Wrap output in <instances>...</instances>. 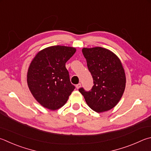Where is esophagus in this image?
<instances>
[{
	"label": "esophagus",
	"mask_w": 151,
	"mask_h": 151,
	"mask_svg": "<svg viewBox=\"0 0 151 151\" xmlns=\"http://www.w3.org/2000/svg\"><path fill=\"white\" fill-rule=\"evenodd\" d=\"M81 86V83H78V84L76 85V88H77V89L80 88Z\"/></svg>",
	"instance_id": "esophagus-1"
}]
</instances>
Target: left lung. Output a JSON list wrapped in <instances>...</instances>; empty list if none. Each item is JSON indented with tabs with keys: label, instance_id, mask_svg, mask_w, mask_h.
<instances>
[{
	"label": "left lung",
	"instance_id": "1",
	"mask_svg": "<svg viewBox=\"0 0 151 151\" xmlns=\"http://www.w3.org/2000/svg\"><path fill=\"white\" fill-rule=\"evenodd\" d=\"M82 51L94 86L89 91L81 88L79 92L94 111H108L119 102L125 88V74L122 62L113 52L101 47H84Z\"/></svg>",
	"mask_w": 151,
	"mask_h": 151
}]
</instances>
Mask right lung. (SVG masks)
I'll list each match as a JSON object with an SVG mask.
<instances>
[{
	"label": "right lung",
	"mask_w": 151,
	"mask_h": 151,
	"mask_svg": "<svg viewBox=\"0 0 151 151\" xmlns=\"http://www.w3.org/2000/svg\"><path fill=\"white\" fill-rule=\"evenodd\" d=\"M76 49L55 45L42 49L32 60L27 74L30 92L41 105L51 110L63 106L75 88L65 63Z\"/></svg>",
	"instance_id": "add662e5"
}]
</instances>
